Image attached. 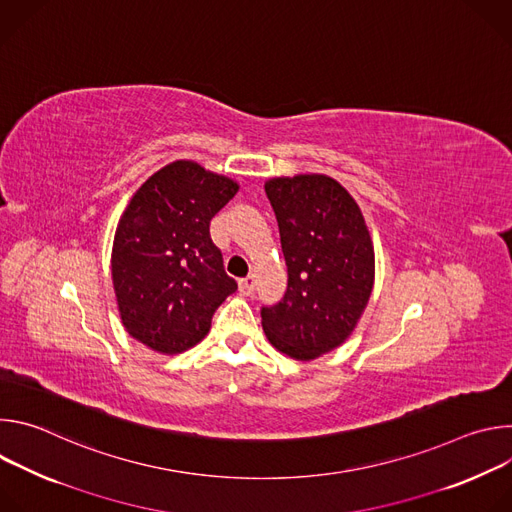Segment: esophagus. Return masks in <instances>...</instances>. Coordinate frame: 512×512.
<instances>
[{"label":"esophagus","mask_w":512,"mask_h":512,"mask_svg":"<svg viewBox=\"0 0 512 512\" xmlns=\"http://www.w3.org/2000/svg\"><path fill=\"white\" fill-rule=\"evenodd\" d=\"M255 275H249V277H245V279H241L239 281V291L243 296H253V291H255Z\"/></svg>","instance_id":"obj_1"}]
</instances>
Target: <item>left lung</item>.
<instances>
[{
	"mask_svg": "<svg viewBox=\"0 0 512 512\" xmlns=\"http://www.w3.org/2000/svg\"><path fill=\"white\" fill-rule=\"evenodd\" d=\"M273 206L287 289L261 310L267 340L296 360L338 348L356 328L375 283V249L356 200L326 174L265 182Z\"/></svg>",
	"mask_w": 512,
	"mask_h": 512,
	"instance_id": "8db88e82",
	"label": "left lung"
}]
</instances>
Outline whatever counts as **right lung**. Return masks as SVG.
Wrapping results in <instances>:
<instances>
[{
  "label": "right lung",
  "mask_w": 512,
  "mask_h": 512,
  "mask_svg": "<svg viewBox=\"0 0 512 512\" xmlns=\"http://www.w3.org/2000/svg\"><path fill=\"white\" fill-rule=\"evenodd\" d=\"M239 190L227 176L176 160L145 180L123 210L111 275L129 336L162 354L198 344L237 281L210 239V218Z\"/></svg>",
  "instance_id": "1"
}]
</instances>
